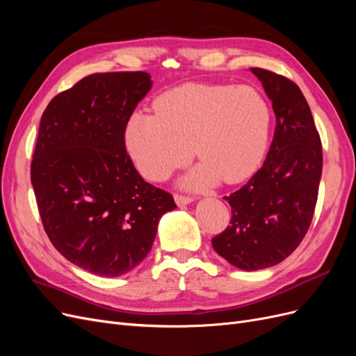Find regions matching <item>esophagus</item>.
I'll return each mask as SVG.
<instances>
[{
	"label": "esophagus",
	"instance_id": "34e87169",
	"mask_svg": "<svg viewBox=\"0 0 356 356\" xmlns=\"http://www.w3.org/2000/svg\"><path fill=\"white\" fill-rule=\"evenodd\" d=\"M175 202L178 207H182V204H188L193 202V197L191 196H187V195H181V193H177L175 195Z\"/></svg>",
	"mask_w": 356,
	"mask_h": 356
}]
</instances>
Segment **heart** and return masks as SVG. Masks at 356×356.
Here are the masks:
<instances>
[{"label": "heart", "instance_id": "1", "mask_svg": "<svg viewBox=\"0 0 356 356\" xmlns=\"http://www.w3.org/2000/svg\"><path fill=\"white\" fill-rule=\"evenodd\" d=\"M154 113H134L126 126L127 152L149 181L187 165L195 149L202 165L186 179L188 186L215 178L236 184L251 177L264 156L272 111L250 86L184 84L161 95Z\"/></svg>", "mask_w": 356, "mask_h": 356}]
</instances>
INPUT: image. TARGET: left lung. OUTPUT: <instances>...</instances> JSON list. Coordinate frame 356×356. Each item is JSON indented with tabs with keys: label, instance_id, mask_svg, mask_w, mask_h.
<instances>
[{
	"label": "left lung",
	"instance_id": "obj_1",
	"mask_svg": "<svg viewBox=\"0 0 356 356\" xmlns=\"http://www.w3.org/2000/svg\"><path fill=\"white\" fill-rule=\"evenodd\" d=\"M276 115L273 141L263 166L224 199L230 225L212 238L222 258L242 270L272 267L293 254L314 218L322 174V144L309 104L284 75L251 68Z\"/></svg>",
	"mask_w": 356,
	"mask_h": 356
}]
</instances>
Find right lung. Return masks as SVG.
I'll list each match as a JSON object with an SVG mask.
<instances>
[{
  "instance_id": "1",
  "label": "right lung",
  "mask_w": 356,
  "mask_h": 356,
  "mask_svg": "<svg viewBox=\"0 0 356 356\" xmlns=\"http://www.w3.org/2000/svg\"><path fill=\"white\" fill-rule=\"evenodd\" d=\"M144 71L90 74L42 113L31 161L42 227L56 250L98 276L131 272L152 250L170 193L144 181L124 134L152 89Z\"/></svg>"
}]
</instances>
